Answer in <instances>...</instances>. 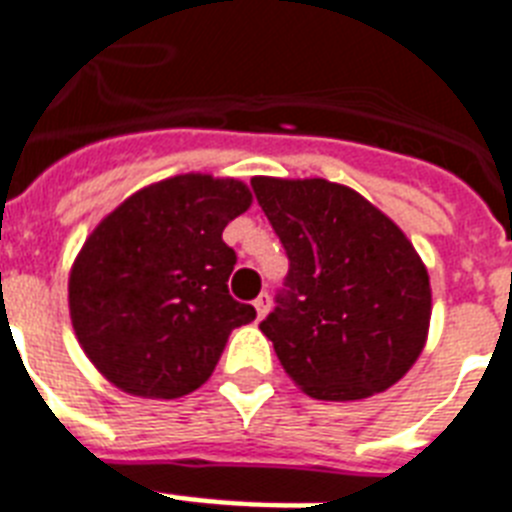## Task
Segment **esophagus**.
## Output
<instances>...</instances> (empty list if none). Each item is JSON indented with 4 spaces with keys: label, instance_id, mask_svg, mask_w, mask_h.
I'll return each instance as SVG.
<instances>
[{
    "label": "esophagus",
    "instance_id": "obj_1",
    "mask_svg": "<svg viewBox=\"0 0 512 512\" xmlns=\"http://www.w3.org/2000/svg\"><path fill=\"white\" fill-rule=\"evenodd\" d=\"M252 307H255V313H257V321H263L265 313H268V307H270V297L268 294H260V297L252 302Z\"/></svg>",
    "mask_w": 512,
    "mask_h": 512
}]
</instances>
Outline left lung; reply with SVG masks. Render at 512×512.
<instances>
[{
	"label": "left lung",
	"mask_w": 512,
	"mask_h": 512,
	"mask_svg": "<svg viewBox=\"0 0 512 512\" xmlns=\"http://www.w3.org/2000/svg\"><path fill=\"white\" fill-rule=\"evenodd\" d=\"M289 255L276 310L260 323L294 384L315 400L386 392L426 347L429 270L402 228L326 178H252Z\"/></svg>",
	"instance_id": "left-lung-1"
}]
</instances>
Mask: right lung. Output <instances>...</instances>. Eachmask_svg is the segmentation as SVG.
<instances>
[{
    "mask_svg": "<svg viewBox=\"0 0 512 512\" xmlns=\"http://www.w3.org/2000/svg\"><path fill=\"white\" fill-rule=\"evenodd\" d=\"M252 205L236 178L184 173L120 202L68 278L73 331L94 368L134 397L176 400L213 376L255 307L228 294L236 252L223 228Z\"/></svg>",
    "mask_w": 512,
    "mask_h": 512,
    "instance_id": "right-lung-1",
    "label": "right lung"
}]
</instances>
